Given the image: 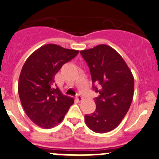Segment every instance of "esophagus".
<instances>
[{
  "label": "esophagus",
  "instance_id": "esophagus-1",
  "mask_svg": "<svg viewBox=\"0 0 159 159\" xmlns=\"http://www.w3.org/2000/svg\"><path fill=\"white\" fill-rule=\"evenodd\" d=\"M83 96L81 94H80V93H78V94L76 95V97H75V100H76L78 102H81V101H83Z\"/></svg>",
  "mask_w": 159,
  "mask_h": 159
}]
</instances>
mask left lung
<instances>
[{"instance_id": "8db88e82", "label": "left lung", "mask_w": 159, "mask_h": 159, "mask_svg": "<svg viewBox=\"0 0 159 159\" xmlns=\"http://www.w3.org/2000/svg\"><path fill=\"white\" fill-rule=\"evenodd\" d=\"M90 68L96 110L85 115V122L98 134L117 127L130 107L134 93V78L122 56L111 47L100 44L80 51Z\"/></svg>"}]
</instances>
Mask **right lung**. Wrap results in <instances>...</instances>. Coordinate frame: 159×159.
<instances>
[{
    "mask_svg": "<svg viewBox=\"0 0 159 159\" xmlns=\"http://www.w3.org/2000/svg\"><path fill=\"white\" fill-rule=\"evenodd\" d=\"M79 51L54 43L32 53L22 66L18 84L19 98L27 116L43 129L57 126L64 119L73 98L66 96L54 84V76Z\"/></svg>",
    "mask_w": 159,
    "mask_h": 159,
    "instance_id": "obj_1",
    "label": "right lung"
}]
</instances>
